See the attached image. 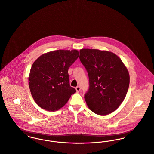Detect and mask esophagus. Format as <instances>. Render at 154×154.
I'll list each match as a JSON object with an SVG mask.
<instances>
[{"instance_id": "1", "label": "esophagus", "mask_w": 154, "mask_h": 154, "mask_svg": "<svg viewBox=\"0 0 154 154\" xmlns=\"http://www.w3.org/2000/svg\"><path fill=\"white\" fill-rule=\"evenodd\" d=\"M75 90H76L77 92H79L80 91V90H81V88H80V86H77V87H75Z\"/></svg>"}]
</instances>
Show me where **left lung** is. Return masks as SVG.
<instances>
[{"mask_svg": "<svg viewBox=\"0 0 154 154\" xmlns=\"http://www.w3.org/2000/svg\"><path fill=\"white\" fill-rule=\"evenodd\" d=\"M80 60L88 75L89 88L85 94L88 108L106 115L124 100L129 85V74L119 57L112 52L82 49Z\"/></svg>", "mask_w": 154, "mask_h": 154, "instance_id": "obj_1", "label": "left lung"}]
</instances>
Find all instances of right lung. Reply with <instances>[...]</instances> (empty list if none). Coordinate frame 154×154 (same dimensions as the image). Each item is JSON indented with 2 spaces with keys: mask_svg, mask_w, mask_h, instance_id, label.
Instances as JSON below:
<instances>
[{
  "mask_svg": "<svg viewBox=\"0 0 154 154\" xmlns=\"http://www.w3.org/2000/svg\"><path fill=\"white\" fill-rule=\"evenodd\" d=\"M79 55L75 50H60L42 54L33 63L29 87L40 107L48 111L58 110L76 92L69 85L68 70Z\"/></svg>",
  "mask_w": 154,
  "mask_h": 154,
  "instance_id": "add662e5",
  "label": "right lung"
}]
</instances>
